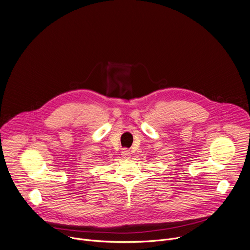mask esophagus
<instances>
[{
  "mask_svg": "<svg viewBox=\"0 0 250 250\" xmlns=\"http://www.w3.org/2000/svg\"><path fill=\"white\" fill-rule=\"evenodd\" d=\"M122 155H123L124 158H129V156H130V151H129L128 149H126V148H124V149L122 150Z\"/></svg>",
  "mask_w": 250,
  "mask_h": 250,
  "instance_id": "obj_1",
  "label": "esophagus"
}]
</instances>
